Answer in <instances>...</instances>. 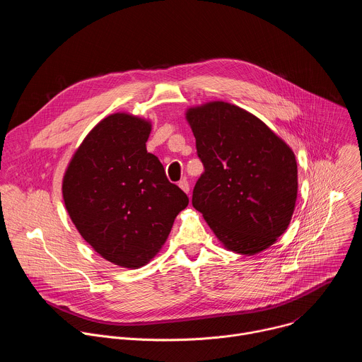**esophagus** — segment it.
<instances>
[{
  "mask_svg": "<svg viewBox=\"0 0 362 362\" xmlns=\"http://www.w3.org/2000/svg\"><path fill=\"white\" fill-rule=\"evenodd\" d=\"M179 187H180L185 193H189V192H190V186H189V182H187L186 179H183V180L179 182Z\"/></svg>",
  "mask_w": 362,
  "mask_h": 362,
  "instance_id": "esophagus-1",
  "label": "esophagus"
}]
</instances>
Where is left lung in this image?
<instances>
[{
    "instance_id": "8db88e82",
    "label": "left lung",
    "mask_w": 362,
    "mask_h": 362,
    "mask_svg": "<svg viewBox=\"0 0 362 362\" xmlns=\"http://www.w3.org/2000/svg\"><path fill=\"white\" fill-rule=\"evenodd\" d=\"M204 173L192 203L226 250L259 253L288 229L298 196L293 150L252 113L215 100L189 107Z\"/></svg>"
}]
</instances>
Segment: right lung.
I'll list each match as a JSON object with an SVG mask.
<instances>
[{"label": "right lung", "mask_w": 362, "mask_h": 362, "mask_svg": "<svg viewBox=\"0 0 362 362\" xmlns=\"http://www.w3.org/2000/svg\"><path fill=\"white\" fill-rule=\"evenodd\" d=\"M151 122L126 112L98 122L76 148L63 176L67 214L106 261L139 269L168 240L186 193L146 150Z\"/></svg>", "instance_id": "obj_1"}]
</instances>
